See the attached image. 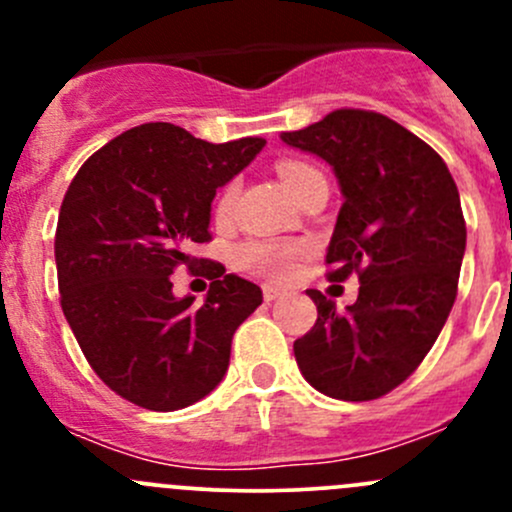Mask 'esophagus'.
<instances>
[{
  "label": "esophagus",
  "instance_id": "esophagus-1",
  "mask_svg": "<svg viewBox=\"0 0 512 512\" xmlns=\"http://www.w3.org/2000/svg\"><path fill=\"white\" fill-rule=\"evenodd\" d=\"M282 294L280 287L275 285H262V297H265V302H272V299H277Z\"/></svg>",
  "mask_w": 512,
  "mask_h": 512
}]
</instances>
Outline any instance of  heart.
<instances>
[{"instance_id":"b5f03b06","label":"heart","mask_w":512,"mask_h":512,"mask_svg":"<svg viewBox=\"0 0 512 512\" xmlns=\"http://www.w3.org/2000/svg\"><path fill=\"white\" fill-rule=\"evenodd\" d=\"M277 175H280L282 183L287 185L289 193L297 198V193L302 188H307L312 180L324 178L319 173L317 165L307 163V160H280L277 165ZM237 195V183L230 180L223 190H220L218 200H215V218H227L232 213V205H235ZM294 252L297 247L289 245V242L280 240H250L245 245H240L235 250V262L247 272H255V275L272 277V280H282V277L289 275L294 262Z\"/></svg>"}]
</instances>
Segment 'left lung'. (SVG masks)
<instances>
[{
  "mask_svg": "<svg viewBox=\"0 0 512 512\" xmlns=\"http://www.w3.org/2000/svg\"><path fill=\"white\" fill-rule=\"evenodd\" d=\"M282 141L334 168L344 205L327 277L356 272L361 282L344 312L307 289L317 322L294 342V359L332 399H379L414 374L456 302L466 252L458 188L428 143L374 111L337 108Z\"/></svg>",
  "mask_w": 512,
  "mask_h": 512,
  "instance_id": "left-lung-1",
  "label": "left lung"
}]
</instances>
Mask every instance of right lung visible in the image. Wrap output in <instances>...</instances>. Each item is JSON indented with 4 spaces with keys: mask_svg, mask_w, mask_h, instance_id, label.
Listing matches in <instances>:
<instances>
[{
    "mask_svg": "<svg viewBox=\"0 0 512 512\" xmlns=\"http://www.w3.org/2000/svg\"><path fill=\"white\" fill-rule=\"evenodd\" d=\"M265 148V138L208 143L173 123L131 128L86 160L64 195L54 255L61 309L108 389L151 411L208 396L230 364L235 329L262 289L203 262L205 302L173 294L210 240L215 190Z\"/></svg>",
    "mask_w": 512,
    "mask_h": 512,
    "instance_id": "right-lung-1",
    "label": "right lung"
}]
</instances>
